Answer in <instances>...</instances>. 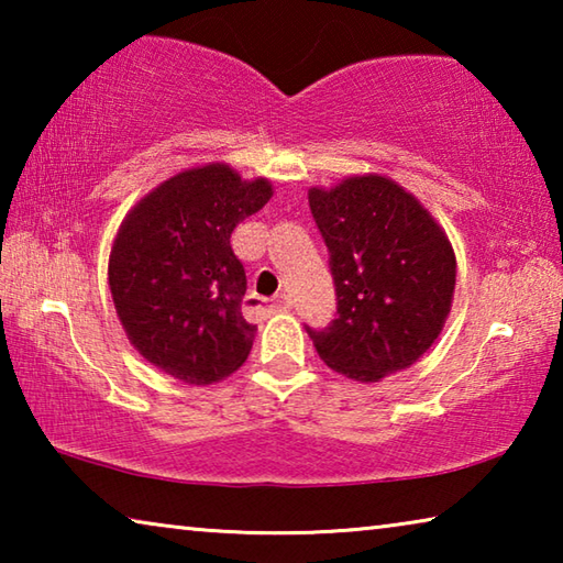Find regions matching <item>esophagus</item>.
<instances>
[{
	"label": "esophagus",
	"instance_id": "obj_1",
	"mask_svg": "<svg viewBox=\"0 0 563 563\" xmlns=\"http://www.w3.org/2000/svg\"><path fill=\"white\" fill-rule=\"evenodd\" d=\"M288 308H290L288 295H278L273 302H263L261 298H255V295H251V298L245 300V310H258V312H263V316H273V312H280Z\"/></svg>",
	"mask_w": 563,
	"mask_h": 563
}]
</instances>
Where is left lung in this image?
Segmentation results:
<instances>
[{"mask_svg": "<svg viewBox=\"0 0 563 563\" xmlns=\"http://www.w3.org/2000/svg\"><path fill=\"white\" fill-rule=\"evenodd\" d=\"M308 198L338 292L332 325L308 328L320 360L365 385L412 367L452 310L450 235L415 194L383 174L312 186Z\"/></svg>", "mask_w": 563, "mask_h": 563, "instance_id": "1", "label": "left lung"}]
</instances>
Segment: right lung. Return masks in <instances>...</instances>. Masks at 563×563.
Returning <instances> with one entry per match:
<instances>
[{
	"instance_id": "1",
	"label": "right lung",
	"mask_w": 563,
	"mask_h": 563,
	"mask_svg": "<svg viewBox=\"0 0 563 563\" xmlns=\"http://www.w3.org/2000/svg\"><path fill=\"white\" fill-rule=\"evenodd\" d=\"M268 178L223 161L178 170L123 216L109 253V290L141 357L186 385L233 375L251 355L245 271L231 233L271 201Z\"/></svg>"
}]
</instances>
